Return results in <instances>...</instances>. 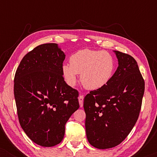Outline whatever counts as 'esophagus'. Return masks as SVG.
Returning a JSON list of instances; mask_svg holds the SVG:
<instances>
[{"instance_id": "1", "label": "esophagus", "mask_w": 157, "mask_h": 157, "mask_svg": "<svg viewBox=\"0 0 157 157\" xmlns=\"http://www.w3.org/2000/svg\"><path fill=\"white\" fill-rule=\"evenodd\" d=\"M83 95H80L78 96V101H79V104H80V106L82 107L83 106Z\"/></svg>"}]
</instances>
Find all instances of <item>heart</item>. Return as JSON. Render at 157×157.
<instances>
[{
    "mask_svg": "<svg viewBox=\"0 0 157 157\" xmlns=\"http://www.w3.org/2000/svg\"><path fill=\"white\" fill-rule=\"evenodd\" d=\"M69 61L62 66V74L71 86L76 85L81 74V82L86 89H99L109 83L115 70L114 59L106 51L81 49L71 56Z\"/></svg>",
    "mask_w": 157,
    "mask_h": 157,
    "instance_id": "obj_1",
    "label": "heart"
}]
</instances>
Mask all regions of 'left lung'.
<instances>
[{
	"label": "left lung",
	"instance_id": "1",
	"mask_svg": "<svg viewBox=\"0 0 157 157\" xmlns=\"http://www.w3.org/2000/svg\"><path fill=\"white\" fill-rule=\"evenodd\" d=\"M119 66L109 83L85 96L86 132L89 142L100 149L121 144L140 113L145 83L132 56L114 51Z\"/></svg>",
	"mask_w": 157,
	"mask_h": 157
}]
</instances>
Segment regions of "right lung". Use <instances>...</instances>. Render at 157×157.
Segmentation results:
<instances>
[{
	"label": "right lung",
	"mask_w": 157,
	"mask_h": 157,
	"mask_svg": "<svg viewBox=\"0 0 157 157\" xmlns=\"http://www.w3.org/2000/svg\"><path fill=\"white\" fill-rule=\"evenodd\" d=\"M65 54L56 44L36 46L21 60L14 77V96L21 127L34 143L57 145L65 125L79 108L78 92L62 74Z\"/></svg>",
	"instance_id": "1"
}]
</instances>
